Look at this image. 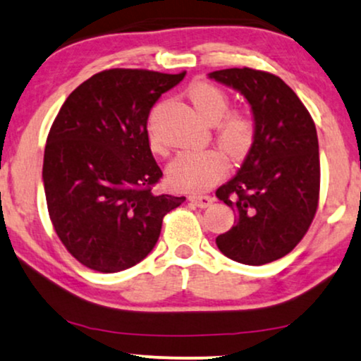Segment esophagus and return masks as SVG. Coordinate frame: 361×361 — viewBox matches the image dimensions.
Returning a JSON list of instances; mask_svg holds the SVG:
<instances>
[{"label":"esophagus","mask_w":361,"mask_h":361,"mask_svg":"<svg viewBox=\"0 0 361 361\" xmlns=\"http://www.w3.org/2000/svg\"><path fill=\"white\" fill-rule=\"evenodd\" d=\"M189 199H190V202L194 204V206L202 207V209L209 207L212 202H214V199H212L211 195H202V194H194V195H190Z\"/></svg>","instance_id":"obj_1"}]
</instances>
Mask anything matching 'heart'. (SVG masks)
<instances>
[{"label": "heart", "mask_w": 361, "mask_h": 361, "mask_svg": "<svg viewBox=\"0 0 361 361\" xmlns=\"http://www.w3.org/2000/svg\"><path fill=\"white\" fill-rule=\"evenodd\" d=\"M188 97L195 112L207 122H216L229 106L226 92L207 82H194L188 88ZM216 135L226 152L233 157H243L255 142V118L243 110H233L217 123ZM150 144L155 150L162 149L152 132H150ZM226 172H228V160L221 150L216 149L188 150L177 155L169 166L171 180L188 190L209 189L217 180H221Z\"/></svg>", "instance_id": "b5f03b06"}]
</instances>
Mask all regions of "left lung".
I'll return each instance as SVG.
<instances>
[{
  "mask_svg": "<svg viewBox=\"0 0 361 361\" xmlns=\"http://www.w3.org/2000/svg\"><path fill=\"white\" fill-rule=\"evenodd\" d=\"M209 78L241 92L256 123L241 169L216 190L238 217L216 244L229 259L266 264L291 252L317 214V127L303 102L273 73L244 66L217 70Z\"/></svg>",
  "mask_w": 361,
  "mask_h": 361,
  "instance_id": "8db88e82",
  "label": "left lung"
}]
</instances>
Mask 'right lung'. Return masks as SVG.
Wrapping results in <instances>:
<instances>
[{
    "label": "right lung",
    "mask_w": 361,
    "mask_h": 361,
    "mask_svg": "<svg viewBox=\"0 0 361 361\" xmlns=\"http://www.w3.org/2000/svg\"><path fill=\"white\" fill-rule=\"evenodd\" d=\"M184 75L104 70L61 105L44 147V195L56 235L87 268L135 266L154 249L164 216L185 201L154 192L162 171L147 132L150 109Z\"/></svg>",
    "instance_id": "add662e5"
}]
</instances>
